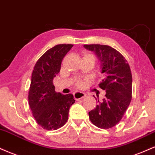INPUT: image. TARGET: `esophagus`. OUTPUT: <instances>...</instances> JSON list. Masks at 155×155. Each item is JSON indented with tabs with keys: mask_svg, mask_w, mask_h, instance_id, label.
<instances>
[{
	"mask_svg": "<svg viewBox=\"0 0 155 155\" xmlns=\"http://www.w3.org/2000/svg\"><path fill=\"white\" fill-rule=\"evenodd\" d=\"M73 94H74V98H75V100H80V99L86 96L85 93L81 92H74Z\"/></svg>",
	"mask_w": 155,
	"mask_h": 155,
	"instance_id": "obj_1",
	"label": "esophagus"
}]
</instances>
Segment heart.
Returning <instances> with one entry per match:
<instances>
[{"instance_id": "1", "label": "heart", "mask_w": 155, "mask_h": 155, "mask_svg": "<svg viewBox=\"0 0 155 155\" xmlns=\"http://www.w3.org/2000/svg\"><path fill=\"white\" fill-rule=\"evenodd\" d=\"M84 58H94V57H93V55H92V54L89 53H84ZM82 85H83L82 81L79 80V81H76V86H77V87H81Z\"/></svg>"}]
</instances>
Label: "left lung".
Here are the masks:
<instances>
[{"instance_id": "1", "label": "left lung", "mask_w": 155, "mask_h": 155, "mask_svg": "<svg viewBox=\"0 0 155 155\" xmlns=\"http://www.w3.org/2000/svg\"><path fill=\"white\" fill-rule=\"evenodd\" d=\"M84 46L94 51L101 61L104 77L99 87L105 90V98L101 102L97 100L98 105L89 111V119L97 127L111 128L120 122L131 102V68L124 55L110 46L98 44Z\"/></svg>"}]
</instances>
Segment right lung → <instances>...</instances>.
<instances>
[{
  "mask_svg": "<svg viewBox=\"0 0 155 155\" xmlns=\"http://www.w3.org/2000/svg\"><path fill=\"white\" fill-rule=\"evenodd\" d=\"M73 46L61 44L50 48L38 59L33 70L28 93L29 105L37 124L48 131L64 126L69 108L75 102L71 94L55 92L53 84V78L61 70L63 58Z\"/></svg>",
  "mask_w": 155,
  "mask_h": 155,
  "instance_id": "1",
  "label": "right lung"
}]
</instances>
